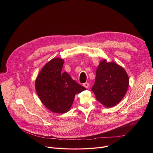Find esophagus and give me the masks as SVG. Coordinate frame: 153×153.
Wrapping results in <instances>:
<instances>
[{
  "label": "esophagus",
  "instance_id": "esophagus-1",
  "mask_svg": "<svg viewBox=\"0 0 153 153\" xmlns=\"http://www.w3.org/2000/svg\"><path fill=\"white\" fill-rule=\"evenodd\" d=\"M83 86L84 87H85L86 88H88V87H89V83H88V82H85V83H84L83 84Z\"/></svg>",
  "mask_w": 153,
  "mask_h": 153
}]
</instances>
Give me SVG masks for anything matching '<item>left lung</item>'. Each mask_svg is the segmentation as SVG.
<instances>
[{"mask_svg": "<svg viewBox=\"0 0 153 153\" xmlns=\"http://www.w3.org/2000/svg\"><path fill=\"white\" fill-rule=\"evenodd\" d=\"M128 86L129 77L124 68L105 59L100 62L92 87L97 101L106 108L113 107L122 100Z\"/></svg>", "mask_w": 153, "mask_h": 153, "instance_id": "8db88e82", "label": "left lung"}]
</instances>
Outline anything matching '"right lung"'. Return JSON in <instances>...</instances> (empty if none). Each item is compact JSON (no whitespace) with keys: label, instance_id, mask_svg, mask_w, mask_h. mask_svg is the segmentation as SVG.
I'll return each instance as SVG.
<instances>
[{"label":"right lung","instance_id":"1","mask_svg":"<svg viewBox=\"0 0 153 153\" xmlns=\"http://www.w3.org/2000/svg\"><path fill=\"white\" fill-rule=\"evenodd\" d=\"M63 63L61 58L51 59L42 68L35 82L42 103L49 110L62 114L69 111L75 95L86 90L67 72H61Z\"/></svg>","mask_w":153,"mask_h":153}]
</instances>
